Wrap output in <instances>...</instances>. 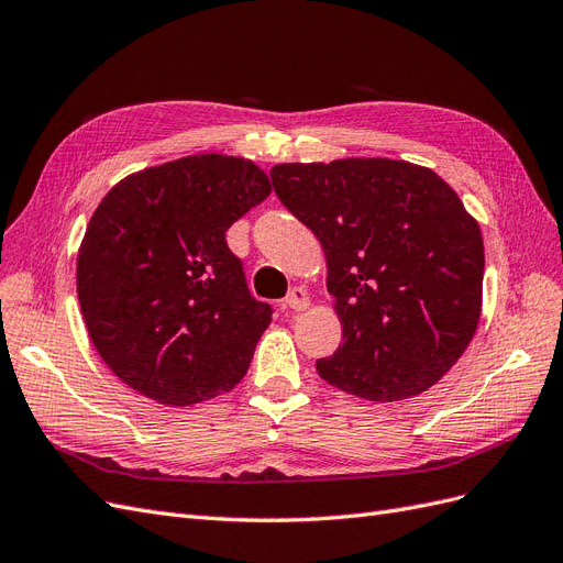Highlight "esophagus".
Returning a JSON list of instances; mask_svg holds the SVG:
<instances>
[{
  "label": "esophagus",
  "instance_id": "1",
  "mask_svg": "<svg viewBox=\"0 0 563 563\" xmlns=\"http://www.w3.org/2000/svg\"><path fill=\"white\" fill-rule=\"evenodd\" d=\"M284 310H291V312H300V310H308L310 308V296L305 291L302 286H296L294 291H288V296L284 298Z\"/></svg>",
  "mask_w": 563,
  "mask_h": 563
}]
</instances>
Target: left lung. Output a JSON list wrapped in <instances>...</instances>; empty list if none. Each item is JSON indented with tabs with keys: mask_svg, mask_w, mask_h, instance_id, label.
<instances>
[{
	"mask_svg": "<svg viewBox=\"0 0 563 563\" xmlns=\"http://www.w3.org/2000/svg\"><path fill=\"white\" fill-rule=\"evenodd\" d=\"M269 176L327 255L343 345L319 376L380 404L444 378L474 338L484 286L482 230L453 187L385 157L277 164Z\"/></svg>",
	"mask_w": 563,
	"mask_h": 563,
	"instance_id": "left-lung-1",
	"label": "left lung"
}]
</instances>
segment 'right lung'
<instances>
[{"label":"right lung","mask_w":563,"mask_h":563,"mask_svg":"<svg viewBox=\"0 0 563 563\" xmlns=\"http://www.w3.org/2000/svg\"><path fill=\"white\" fill-rule=\"evenodd\" d=\"M269 192L251 159L211 152L131 174L98 203L77 296L93 347L124 385L192 406L246 376L272 308L249 294L225 232Z\"/></svg>","instance_id":"1"}]
</instances>
